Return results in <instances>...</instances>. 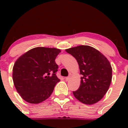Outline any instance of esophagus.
<instances>
[{"label": "esophagus", "mask_w": 128, "mask_h": 128, "mask_svg": "<svg viewBox=\"0 0 128 128\" xmlns=\"http://www.w3.org/2000/svg\"><path fill=\"white\" fill-rule=\"evenodd\" d=\"M70 79V77H66V81H69Z\"/></svg>", "instance_id": "esophagus-1"}]
</instances>
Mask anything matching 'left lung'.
Listing matches in <instances>:
<instances>
[{"label":"left lung","mask_w":128,"mask_h":128,"mask_svg":"<svg viewBox=\"0 0 128 128\" xmlns=\"http://www.w3.org/2000/svg\"><path fill=\"white\" fill-rule=\"evenodd\" d=\"M76 58L82 75L80 85L73 92L75 97L86 104L100 101L108 91L112 79V68L109 60L94 48L80 45L66 50Z\"/></svg>","instance_id":"obj_1"}]
</instances>
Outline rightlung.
<instances>
[{"instance_id": "right-lung-1", "label": "right lung", "mask_w": 128, "mask_h": 128, "mask_svg": "<svg viewBox=\"0 0 128 128\" xmlns=\"http://www.w3.org/2000/svg\"><path fill=\"white\" fill-rule=\"evenodd\" d=\"M60 50L36 47L19 57L13 67L14 86L26 102L38 104L48 98L60 80L55 59Z\"/></svg>"}]
</instances>
